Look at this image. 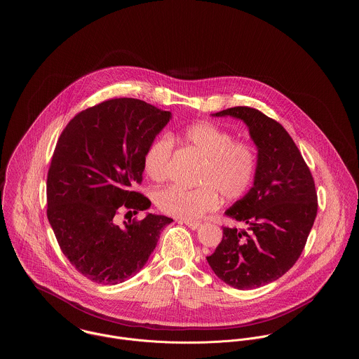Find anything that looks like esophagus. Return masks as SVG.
I'll use <instances>...</instances> for the list:
<instances>
[{
  "label": "esophagus",
  "instance_id": "obj_1",
  "mask_svg": "<svg viewBox=\"0 0 359 359\" xmlns=\"http://www.w3.org/2000/svg\"><path fill=\"white\" fill-rule=\"evenodd\" d=\"M184 224H187L188 227H189L191 230H198V229L202 226V223L189 222V221H184Z\"/></svg>",
  "mask_w": 359,
  "mask_h": 359
}]
</instances>
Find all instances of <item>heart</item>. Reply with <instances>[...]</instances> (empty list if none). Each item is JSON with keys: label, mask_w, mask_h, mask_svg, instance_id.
Segmentation results:
<instances>
[{"label": "heart", "mask_w": 359, "mask_h": 359, "mask_svg": "<svg viewBox=\"0 0 359 359\" xmlns=\"http://www.w3.org/2000/svg\"><path fill=\"white\" fill-rule=\"evenodd\" d=\"M180 142L196 151L203 158L196 173V188L170 187L156 195L160 211L177 219L198 221L226 201L243 196L256 176L257 157L253 148L211 122H195L175 135ZM172 141L158 137L144 154V171L156 183L167 180L172 157Z\"/></svg>", "instance_id": "b5f03b06"}]
</instances>
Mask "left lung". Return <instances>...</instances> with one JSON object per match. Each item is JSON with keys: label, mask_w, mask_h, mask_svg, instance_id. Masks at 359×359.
Masks as SVG:
<instances>
[{"label": "left lung", "mask_w": 359, "mask_h": 359, "mask_svg": "<svg viewBox=\"0 0 359 359\" xmlns=\"http://www.w3.org/2000/svg\"><path fill=\"white\" fill-rule=\"evenodd\" d=\"M233 117L249 129L257 148L252 188L226 215L246 230L223 227L221 243L205 257L223 283L255 290L287 273L302 255L318 211L311 172L288 132L259 110L237 106L212 114Z\"/></svg>", "instance_id": "obj_1"}]
</instances>
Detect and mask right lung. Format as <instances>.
<instances>
[{"label":"right lung","mask_w":359,"mask_h":359,"mask_svg":"<svg viewBox=\"0 0 359 359\" xmlns=\"http://www.w3.org/2000/svg\"><path fill=\"white\" fill-rule=\"evenodd\" d=\"M171 111L117 98L76 114L59 137L47 179V217L63 255L94 283L116 285L138 273L172 218L147 212L116 223L118 210L145 211L144 154ZM132 212V211H129Z\"/></svg>","instance_id":"right-lung-1"}]
</instances>
